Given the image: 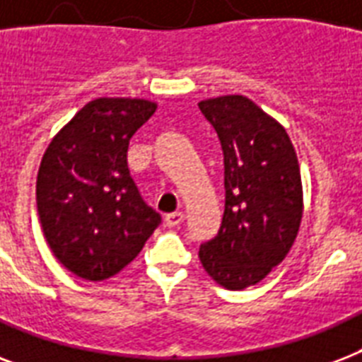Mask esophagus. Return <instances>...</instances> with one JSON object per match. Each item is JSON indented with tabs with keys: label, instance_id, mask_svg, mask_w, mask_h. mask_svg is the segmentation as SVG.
Here are the masks:
<instances>
[{
	"label": "esophagus",
	"instance_id": "1",
	"mask_svg": "<svg viewBox=\"0 0 362 362\" xmlns=\"http://www.w3.org/2000/svg\"><path fill=\"white\" fill-rule=\"evenodd\" d=\"M184 220H186V214H184V212H173V214L165 216V226L178 227Z\"/></svg>",
	"mask_w": 362,
	"mask_h": 362
}]
</instances>
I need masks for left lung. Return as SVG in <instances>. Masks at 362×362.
I'll use <instances>...</instances> for the list:
<instances>
[{
  "instance_id": "8db88e82",
  "label": "left lung",
  "mask_w": 362,
  "mask_h": 362,
  "mask_svg": "<svg viewBox=\"0 0 362 362\" xmlns=\"http://www.w3.org/2000/svg\"><path fill=\"white\" fill-rule=\"evenodd\" d=\"M223 150L226 210L199 247L210 278L231 291L255 286L286 259L303 220V182L291 139L244 95L199 103Z\"/></svg>"
}]
</instances>
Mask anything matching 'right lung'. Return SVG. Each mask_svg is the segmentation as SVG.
I'll return each instance as SVG.
<instances>
[{"instance_id": "right-lung-1", "label": "right lung", "mask_w": 362, "mask_h": 362, "mask_svg": "<svg viewBox=\"0 0 362 362\" xmlns=\"http://www.w3.org/2000/svg\"><path fill=\"white\" fill-rule=\"evenodd\" d=\"M156 109L146 99H93L42 156L37 173L42 233L56 259L78 278L116 276L161 223L127 169L131 136Z\"/></svg>"}]
</instances>
